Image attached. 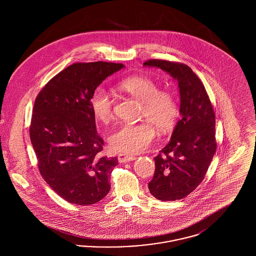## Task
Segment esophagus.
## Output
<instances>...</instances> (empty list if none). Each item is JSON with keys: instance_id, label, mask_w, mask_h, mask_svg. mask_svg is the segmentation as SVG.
Segmentation results:
<instances>
[{"instance_id": "1", "label": "esophagus", "mask_w": 256, "mask_h": 256, "mask_svg": "<svg viewBox=\"0 0 256 256\" xmlns=\"http://www.w3.org/2000/svg\"><path fill=\"white\" fill-rule=\"evenodd\" d=\"M135 159H136V158L124 154H120L118 156V160H119L120 163H126V162H130V161H134Z\"/></svg>"}]
</instances>
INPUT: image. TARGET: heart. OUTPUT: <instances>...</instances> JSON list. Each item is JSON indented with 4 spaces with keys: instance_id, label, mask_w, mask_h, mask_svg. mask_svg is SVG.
Listing matches in <instances>:
<instances>
[{
    "instance_id": "b5f03b06",
    "label": "heart",
    "mask_w": 256,
    "mask_h": 256,
    "mask_svg": "<svg viewBox=\"0 0 256 256\" xmlns=\"http://www.w3.org/2000/svg\"><path fill=\"white\" fill-rule=\"evenodd\" d=\"M119 89L142 102V116L152 122L160 132H168L178 117V106L174 97L167 91H159L154 80L146 76H130L118 84ZM93 115L102 124L113 118V100L102 88H97L90 100ZM156 136L154 126L148 122L124 124L108 138L110 148L118 152L135 154L150 145Z\"/></svg>"
}]
</instances>
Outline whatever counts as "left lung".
<instances>
[{"mask_svg":"<svg viewBox=\"0 0 256 256\" xmlns=\"http://www.w3.org/2000/svg\"><path fill=\"white\" fill-rule=\"evenodd\" d=\"M143 65L160 68L178 82L182 118L170 142L154 158L148 189L160 200H182L202 182L216 152L215 113L204 86L190 67L159 60Z\"/></svg>","mask_w":256,"mask_h":256,"instance_id":"1","label":"left lung"}]
</instances>
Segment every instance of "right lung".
Listing matches in <instances>:
<instances>
[{"label":"right lung","mask_w":256,"mask_h":256,"mask_svg":"<svg viewBox=\"0 0 256 256\" xmlns=\"http://www.w3.org/2000/svg\"><path fill=\"white\" fill-rule=\"evenodd\" d=\"M121 63H74L39 92L30 128L38 169L50 187L68 202L94 204L108 194L117 158L100 156L104 140L90 106L102 80Z\"/></svg>","instance_id":"right-lung-1"}]
</instances>
